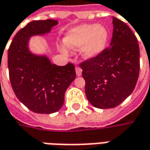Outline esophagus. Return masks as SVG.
I'll return each mask as SVG.
<instances>
[{
	"label": "esophagus",
	"instance_id": "34e87169",
	"mask_svg": "<svg viewBox=\"0 0 150 150\" xmlns=\"http://www.w3.org/2000/svg\"><path fill=\"white\" fill-rule=\"evenodd\" d=\"M75 72H76V75L77 76H80L82 75V70L79 66H75Z\"/></svg>",
	"mask_w": 150,
	"mask_h": 150
}]
</instances>
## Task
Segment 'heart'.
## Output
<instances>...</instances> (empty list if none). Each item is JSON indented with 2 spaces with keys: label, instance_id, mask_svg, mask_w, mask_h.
I'll return each instance as SVG.
<instances>
[{
  "label": "heart",
  "instance_id": "heart-1",
  "mask_svg": "<svg viewBox=\"0 0 150 150\" xmlns=\"http://www.w3.org/2000/svg\"><path fill=\"white\" fill-rule=\"evenodd\" d=\"M109 39V32L102 25L83 24L70 29L65 36L64 44L59 45V51L69 54V47L72 50L81 48V55L85 59L96 58L105 50Z\"/></svg>",
  "mask_w": 150,
  "mask_h": 150
}]
</instances>
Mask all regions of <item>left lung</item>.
<instances>
[{"mask_svg":"<svg viewBox=\"0 0 150 150\" xmlns=\"http://www.w3.org/2000/svg\"><path fill=\"white\" fill-rule=\"evenodd\" d=\"M113 25L110 47L80 64L86 97L99 109L121 104L134 90L139 73V47L134 34L115 17Z\"/></svg>","mask_w":150,"mask_h":150,"instance_id":"obj_1","label":"left lung"}]
</instances>
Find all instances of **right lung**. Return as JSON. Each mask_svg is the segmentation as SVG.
Masks as SVG:
<instances>
[{"label": "right lung", "mask_w": 150, "mask_h": 150, "mask_svg": "<svg viewBox=\"0 0 150 150\" xmlns=\"http://www.w3.org/2000/svg\"><path fill=\"white\" fill-rule=\"evenodd\" d=\"M58 24L55 20L33 21L14 36L8 50L11 84L18 100L37 114H52L62 107L67 88L75 79V65L52 64L45 54L32 53L30 39L45 35Z\"/></svg>", "instance_id": "add662e5"}]
</instances>
